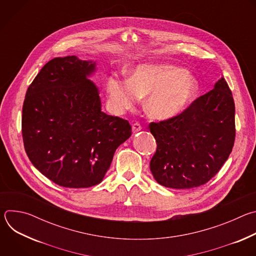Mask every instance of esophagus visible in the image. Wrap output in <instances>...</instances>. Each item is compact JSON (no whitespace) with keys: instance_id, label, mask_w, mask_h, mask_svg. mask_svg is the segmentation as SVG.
<instances>
[{"instance_id":"esophagus-1","label":"esophagus","mask_w":256,"mask_h":256,"mask_svg":"<svg viewBox=\"0 0 256 256\" xmlns=\"http://www.w3.org/2000/svg\"><path fill=\"white\" fill-rule=\"evenodd\" d=\"M132 128V132H140V130H142V126H140L138 122L134 124Z\"/></svg>"}]
</instances>
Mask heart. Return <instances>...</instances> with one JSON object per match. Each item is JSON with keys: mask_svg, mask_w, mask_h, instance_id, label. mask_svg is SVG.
I'll use <instances>...</instances> for the list:
<instances>
[{"mask_svg": "<svg viewBox=\"0 0 256 256\" xmlns=\"http://www.w3.org/2000/svg\"><path fill=\"white\" fill-rule=\"evenodd\" d=\"M198 85L181 68L167 64H140L136 66L128 81L120 76L107 79L108 104L114 112L132 108L148 96L144 110L158 120L172 118L181 114L192 102Z\"/></svg>", "mask_w": 256, "mask_h": 256, "instance_id": "1", "label": "heart"}]
</instances>
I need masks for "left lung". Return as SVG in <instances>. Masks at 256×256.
Wrapping results in <instances>:
<instances>
[{"instance_id": "8db88e82", "label": "left lung", "mask_w": 256, "mask_h": 256, "mask_svg": "<svg viewBox=\"0 0 256 256\" xmlns=\"http://www.w3.org/2000/svg\"><path fill=\"white\" fill-rule=\"evenodd\" d=\"M157 150L150 169L159 184L177 190L200 186L212 179L232 152L235 104L224 78L178 116L151 122Z\"/></svg>"}]
</instances>
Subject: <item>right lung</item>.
<instances>
[{"instance_id": "right-lung-1", "label": "right lung", "mask_w": 256, "mask_h": 256, "mask_svg": "<svg viewBox=\"0 0 256 256\" xmlns=\"http://www.w3.org/2000/svg\"><path fill=\"white\" fill-rule=\"evenodd\" d=\"M95 62L56 58L27 89L22 109L26 154L60 186L85 188L102 181L118 146L132 136L128 120L101 110L98 88L87 77Z\"/></svg>"}]
</instances>
